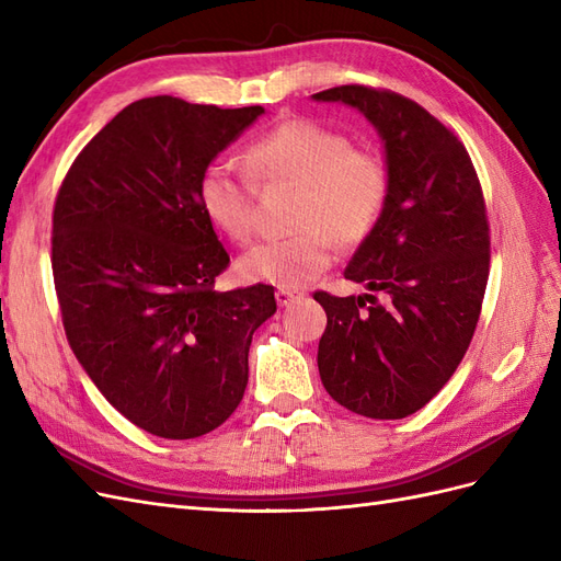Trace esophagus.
<instances>
[{
    "instance_id": "obj_1",
    "label": "esophagus",
    "mask_w": 561,
    "mask_h": 561,
    "mask_svg": "<svg viewBox=\"0 0 561 561\" xmlns=\"http://www.w3.org/2000/svg\"><path fill=\"white\" fill-rule=\"evenodd\" d=\"M301 295L304 293L290 290V287H278V290H276V301H278V307H290V304L297 301Z\"/></svg>"
}]
</instances>
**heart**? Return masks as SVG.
Listing matches in <instances>:
<instances>
[{"mask_svg":"<svg viewBox=\"0 0 561 561\" xmlns=\"http://www.w3.org/2000/svg\"><path fill=\"white\" fill-rule=\"evenodd\" d=\"M248 171L227 159L203 168L198 206L233 243L257 227V184H297L295 236L252 248L239 262L248 280L304 287L332 264L334 241L360 245L377 229L390 196V168L377 149L353 147L346 133L297 116L262 133L245 149Z\"/></svg>","mask_w":561,"mask_h":561,"instance_id":"heart-1","label":"heart"}]
</instances>
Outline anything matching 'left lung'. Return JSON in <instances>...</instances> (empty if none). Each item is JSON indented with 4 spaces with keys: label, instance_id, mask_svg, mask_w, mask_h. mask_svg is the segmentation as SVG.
<instances>
[{
    "label": "left lung",
    "instance_id": "left-lung-1",
    "mask_svg": "<svg viewBox=\"0 0 561 561\" xmlns=\"http://www.w3.org/2000/svg\"><path fill=\"white\" fill-rule=\"evenodd\" d=\"M313 98L358 107L390 168L388 206L344 271L383 301L313 293L328 313L320 379L355 414L404 419L443 390L478 328L491 260L482 184L463 142L414 100L360 83Z\"/></svg>",
    "mask_w": 561,
    "mask_h": 561
}]
</instances>
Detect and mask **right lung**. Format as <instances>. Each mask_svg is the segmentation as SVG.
I'll list each match as a JSON object with an SVG mask.
<instances>
[{"label":"right lung","mask_w":561,"mask_h":561,"mask_svg":"<svg viewBox=\"0 0 561 561\" xmlns=\"http://www.w3.org/2000/svg\"><path fill=\"white\" fill-rule=\"evenodd\" d=\"M264 107L142 98L79 151L54 206L50 268L62 328L100 393L135 426L201 437L248 386L252 334L274 285L217 293L229 252L196 184Z\"/></svg>","instance_id":"obj_1"}]
</instances>
